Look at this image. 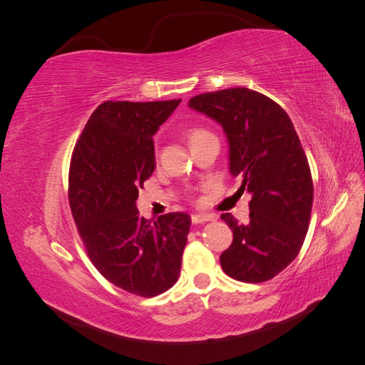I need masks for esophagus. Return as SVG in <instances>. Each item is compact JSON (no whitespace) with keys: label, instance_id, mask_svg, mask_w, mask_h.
<instances>
[{"label":"esophagus","instance_id":"34e87169","mask_svg":"<svg viewBox=\"0 0 365 365\" xmlns=\"http://www.w3.org/2000/svg\"><path fill=\"white\" fill-rule=\"evenodd\" d=\"M192 224H202L207 222V220H213V216L205 215V213H195L192 215Z\"/></svg>","mask_w":365,"mask_h":365}]
</instances>
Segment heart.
Returning <instances> with one entry per match:
<instances>
[{
	"mask_svg": "<svg viewBox=\"0 0 365 365\" xmlns=\"http://www.w3.org/2000/svg\"><path fill=\"white\" fill-rule=\"evenodd\" d=\"M212 134H210L208 130H205V129H202V128H197V126H193V128H189L185 130V137H187V141H189V145H190V148L193 146V145H196L197 141H201V140H204V138H207V137H210Z\"/></svg>",
	"mask_w": 365,
	"mask_h": 365,
	"instance_id": "1",
	"label": "heart"
}]
</instances>
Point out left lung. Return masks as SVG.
Listing matches in <instances>:
<instances>
[{"mask_svg": "<svg viewBox=\"0 0 365 365\" xmlns=\"http://www.w3.org/2000/svg\"><path fill=\"white\" fill-rule=\"evenodd\" d=\"M189 106L224 128L230 172L242 178L239 190L251 193L247 224L220 216L233 231L220 267L239 282L271 280L300 252L314 202L311 169L292 121L269 97L240 86L195 96Z\"/></svg>", "mask_w": 365, "mask_h": 365, "instance_id": "obj_1", "label": "left lung"}]
</instances>
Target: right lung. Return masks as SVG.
<instances>
[{"mask_svg":"<svg viewBox=\"0 0 365 365\" xmlns=\"http://www.w3.org/2000/svg\"><path fill=\"white\" fill-rule=\"evenodd\" d=\"M113 102L96 108L71 155L68 202L88 257L117 288L155 297L180 277L187 213L141 217L138 190L155 169L153 134L180 105Z\"/></svg>","mask_w":365,"mask_h":365,"instance_id":"add662e5","label":"right lung"}]
</instances>
